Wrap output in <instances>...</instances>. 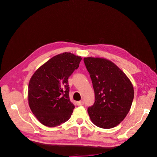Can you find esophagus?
Masks as SVG:
<instances>
[{
  "instance_id": "34e87169",
  "label": "esophagus",
  "mask_w": 157,
  "mask_h": 157,
  "mask_svg": "<svg viewBox=\"0 0 157 157\" xmlns=\"http://www.w3.org/2000/svg\"><path fill=\"white\" fill-rule=\"evenodd\" d=\"M77 105L78 106H81V105H84V101H77Z\"/></svg>"
}]
</instances>
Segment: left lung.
Segmentation results:
<instances>
[{
    "mask_svg": "<svg viewBox=\"0 0 157 157\" xmlns=\"http://www.w3.org/2000/svg\"><path fill=\"white\" fill-rule=\"evenodd\" d=\"M84 62L95 93L94 105L88 108L94 124L104 129L115 127L124 119L132 106L134 87L130 79L112 61L88 57Z\"/></svg>",
    "mask_w": 157,
    "mask_h": 157,
    "instance_id": "obj_1",
    "label": "left lung"
}]
</instances>
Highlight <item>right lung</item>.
Here are the masks:
<instances>
[{
  "mask_svg": "<svg viewBox=\"0 0 157 157\" xmlns=\"http://www.w3.org/2000/svg\"><path fill=\"white\" fill-rule=\"evenodd\" d=\"M82 58L70 52L54 56L38 69L28 87L31 111L44 126L55 127L69 119L75 105L70 101L68 78Z\"/></svg>",
  "mask_w": 157,
  "mask_h": 157,
  "instance_id": "add662e5",
  "label": "right lung"
}]
</instances>
